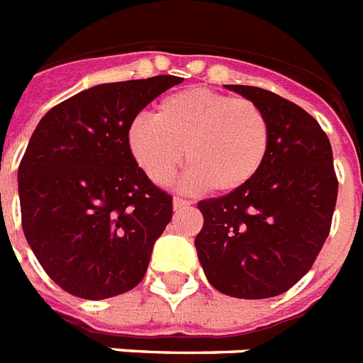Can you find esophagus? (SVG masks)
Wrapping results in <instances>:
<instances>
[{
	"label": "esophagus",
	"mask_w": 363,
	"mask_h": 363,
	"mask_svg": "<svg viewBox=\"0 0 363 363\" xmlns=\"http://www.w3.org/2000/svg\"><path fill=\"white\" fill-rule=\"evenodd\" d=\"M193 202L187 199H182V196H174V210H184V208H191Z\"/></svg>",
	"instance_id": "34e87169"
}]
</instances>
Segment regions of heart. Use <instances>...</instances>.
<instances>
[{"mask_svg": "<svg viewBox=\"0 0 363 363\" xmlns=\"http://www.w3.org/2000/svg\"><path fill=\"white\" fill-rule=\"evenodd\" d=\"M127 150L153 184L167 185L184 164L189 187L232 193L253 182L272 150V123L262 106L208 88L164 97L155 118L127 127Z\"/></svg>", "mask_w": 363, "mask_h": 363, "instance_id": "heart-1", "label": "heart"}]
</instances>
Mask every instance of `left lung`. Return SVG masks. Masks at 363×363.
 <instances>
[{"label":"left lung","instance_id":"obj_1","mask_svg":"<svg viewBox=\"0 0 363 363\" xmlns=\"http://www.w3.org/2000/svg\"><path fill=\"white\" fill-rule=\"evenodd\" d=\"M227 88L262 106L274 138L253 182L200 200L196 253L223 294L279 296L311 269L330 234L337 200L332 146L318 121L292 101L255 86Z\"/></svg>","mask_w":363,"mask_h":363}]
</instances>
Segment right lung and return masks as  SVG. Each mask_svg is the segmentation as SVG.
<instances>
[{
    "label": "right lung",
    "mask_w": 363,
    "mask_h": 363,
    "mask_svg": "<svg viewBox=\"0 0 363 363\" xmlns=\"http://www.w3.org/2000/svg\"><path fill=\"white\" fill-rule=\"evenodd\" d=\"M184 78L101 84L43 116L18 167L24 236L48 277L84 300L135 289L172 219V196L127 150V127Z\"/></svg>",
    "instance_id": "1"
}]
</instances>
